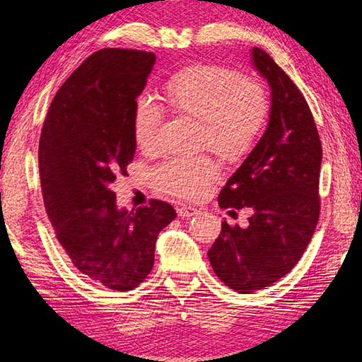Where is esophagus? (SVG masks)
Segmentation results:
<instances>
[{
    "label": "esophagus",
    "mask_w": 362,
    "mask_h": 362,
    "mask_svg": "<svg viewBox=\"0 0 362 362\" xmlns=\"http://www.w3.org/2000/svg\"><path fill=\"white\" fill-rule=\"evenodd\" d=\"M197 213H199V210L194 209V206L183 205V204L177 206V214H179L180 218L188 219V218H191V216H194V214H197Z\"/></svg>",
    "instance_id": "esophagus-1"
}]
</instances>
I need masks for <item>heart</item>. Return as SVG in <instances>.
Returning a JSON list of instances; mask_svg holds the SVG:
<instances>
[{
	"label": "heart",
	"mask_w": 362,
	"mask_h": 362,
	"mask_svg": "<svg viewBox=\"0 0 362 362\" xmlns=\"http://www.w3.org/2000/svg\"><path fill=\"white\" fill-rule=\"evenodd\" d=\"M166 96L177 112L202 121V144L227 161L252 151L271 113V98L263 83L224 65L183 68L168 81ZM161 119L163 110L156 99L148 93L138 95L132 126L141 149L156 146ZM218 175L216 161L201 153L165 160L153 169L152 180L163 193L196 197Z\"/></svg>",
	"instance_id": "b5f03b06"
}]
</instances>
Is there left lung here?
<instances>
[{"instance_id":"left-lung-1","label":"left lung","mask_w":362,"mask_h":362,"mask_svg":"<svg viewBox=\"0 0 362 362\" xmlns=\"http://www.w3.org/2000/svg\"><path fill=\"white\" fill-rule=\"evenodd\" d=\"M252 59L272 90L271 118L218 197L222 210L252 214L245 228L222 222L206 253L218 279L241 294L271 286L298 263L320 214L322 144L310 105L266 51L253 48Z\"/></svg>"}]
</instances>
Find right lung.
I'll use <instances>...</instances> for the list:
<instances>
[{
    "label": "right lung",
    "mask_w": 362,
    "mask_h": 362,
    "mask_svg": "<svg viewBox=\"0 0 362 362\" xmlns=\"http://www.w3.org/2000/svg\"><path fill=\"white\" fill-rule=\"evenodd\" d=\"M156 54L105 48L76 68L54 96L38 143L43 204L59 244L87 280L130 291L152 271L158 233L175 219L151 199L118 210L113 183L127 175L136 96Z\"/></svg>",
    "instance_id": "obj_1"
}]
</instances>
